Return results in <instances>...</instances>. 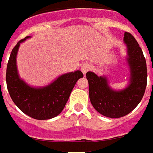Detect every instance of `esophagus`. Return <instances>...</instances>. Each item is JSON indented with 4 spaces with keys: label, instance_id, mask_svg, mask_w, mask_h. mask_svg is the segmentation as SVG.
<instances>
[{
    "label": "esophagus",
    "instance_id": "obj_1",
    "mask_svg": "<svg viewBox=\"0 0 153 153\" xmlns=\"http://www.w3.org/2000/svg\"><path fill=\"white\" fill-rule=\"evenodd\" d=\"M91 69V66H90V65L88 63H84V64L82 65V66H81V71H82V73L84 75L86 74L88 71H89Z\"/></svg>",
    "mask_w": 153,
    "mask_h": 153
}]
</instances>
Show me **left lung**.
I'll return each instance as SVG.
<instances>
[{
    "label": "left lung",
    "instance_id": "left-lung-1",
    "mask_svg": "<svg viewBox=\"0 0 153 153\" xmlns=\"http://www.w3.org/2000/svg\"><path fill=\"white\" fill-rule=\"evenodd\" d=\"M128 49V62L131 67V83L125 90L113 91L108 86L105 77L93 72H87L89 98L93 108L108 118H120L126 115L139 104L145 93L147 83L146 59L136 39L126 32L124 36Z\"/></svg>",
    "mask_w": 153,
    "mask_h": 153
}]
</instances>
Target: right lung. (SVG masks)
Returning a JSON list of instances; mask_svg holds the SVG:
<instances>
[{"mask_svg": "<svg viewBox=\"0 0 153 153\" xmlns=\"http://www.w3.org/2000/svg\"><path fill=\"white\" fill-rule=\"evenodd\" d=\"M27 38L28 36L19 41L12 50L6 74L7 90L22 112L35 120H49L61 113L77 80L83 77V74L80 71L65 74L43 88L27 86L19 78L16 65L18 47Z\"/></svg>", "mask_w": 153, "mask_h": 153, "instance_id": "obj_1", "label": "right lung"}]
</instances>
